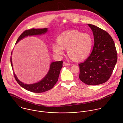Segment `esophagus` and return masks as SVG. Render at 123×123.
Masks as SVG:
<instances>
[{
  "label": "esophagus",
  "mask_w": 123,
  "mask_h": 123,
  "mask_svg": "<svg viewBox=\"0 0 123 123\" xmlns=\"http://www.w3.org/2000/svg\"><path fill=\"white\" fill-rule=\"evenodd\" d=\"M70 65V63H67V62H63V66H68V65Z\"/></svg>",
  "instance_id": "1"
}]
</instances>
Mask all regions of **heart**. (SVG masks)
Returning <instances> with one entry per match:
<instances>
[{"mask_svg": "<svg viewBox=\"0 0 123 123\" xmlns=\"http://www.w3.org/2000/svg\"><path fill=\"white\" fill-rule=\"evenodd\" d=\"M58 44L52 45L53 51L62 55L63 49L72 60L81 61L89 56L93 45V39L91 34L82 33L78 30H72L60 34L57 38Z\"/></svg>", "mask_w": 123, "mask_h": 123, "instance_id": "obj_1", "label": "heart"}]
</instances>
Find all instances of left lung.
I'll return each mask as SVG.
<instances>
[{
  "instance_id": "1",
  "label": "left lung",
  "mask_w": 123,
  "mask_h": 123,
  "mask_svg": "<svg viewBox=\"0 0 123 123\" xmlns=\"http://www.w3.org/2000/svg\"><path fill=\"white\" fill-rule=\"evenodd\" d=\"M92 31L94 43L92 51L80 66V79L89 85L106 82L111 77L117 61L114 42L104 30L88 24Z\"/></svg>"
}]
</instances>
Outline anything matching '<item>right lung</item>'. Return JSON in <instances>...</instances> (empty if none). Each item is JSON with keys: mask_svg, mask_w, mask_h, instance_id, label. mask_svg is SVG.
<instances>
[{"mask_svg": "<svg viewBox=\"0 0 123 123\" xmlns=\"http://www.w3.org/2000/svg\"><path fill=\"white\" fill-rule=\"evenodd\" d=\"M47 31V28L41 29H32L28 30H26L19 37L16 42V43H17L20 40L25 37H27L28 36L40 35L46 33ZM11 63L12 67V57H11ZM62 61L52 62L50 64V69L49 70L45 77L43 78V80H41L40 81L34 84H24L18 79L14 73H13L14 77L17 83L23 88L33 92H43L51 89L54 86L56 82L58 81L60 71L62 67Z\"/></svg>", "mask_w": 123, "mask_h": 123, "instance_id": "1", "label": "right lung"}]
</instances>
